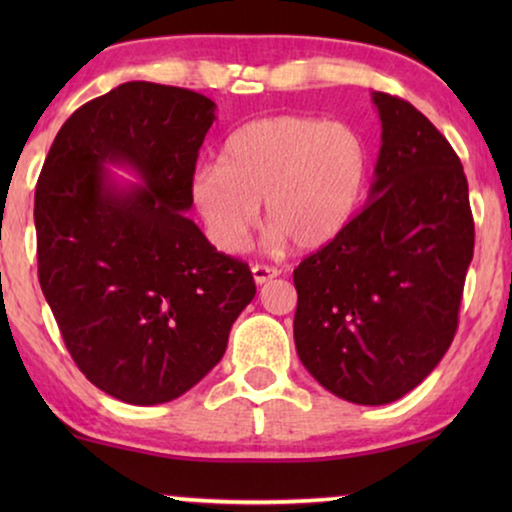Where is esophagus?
Wrapping results in <instances>:
<instances>
[{
    "mask_svg": "<svg viewBox=\"0 0 512 512\" xmlns=\"http://www.w3.org/2000/svg\"><path fill=\"white\" fill-rule=\"evenodd\" d=\"M251 275H254L256 284H265V282H270V279H275L279 275V270L272 268V265L256 263L254 268H251Z\"/></svg>",
    "mask_w": 512,
    "mask_h": 512,
    "instance_id": "1",
    "label": "esophagus"
}]
</instances>
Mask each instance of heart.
Returning <instances> with one entry per match:
<instances>
[{
	"instance_id": "1",
	"label": "heart",
	"mask_w": 512,
	"mask_h": 512,
	"mask_svg": "<svg viewBox=\"0 0 512 512\" xmlns=\"http://www.w3.org/2000/svg\"><path fill=\"white\" fill-rule=\"evenodd\" d=\"M368 174L370 149L354 125L284 114L230 132L219 165L198 167L188 195L223 254L247 247L261 202L277 240L312 251L349 226Z\"/></svg>"
}]
</instances>
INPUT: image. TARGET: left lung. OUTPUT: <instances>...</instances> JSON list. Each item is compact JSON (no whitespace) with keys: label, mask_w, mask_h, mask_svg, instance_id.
I'll return each instance as SVG.
<instances>
[{"label":"left lung","mask_w":512,"mask_h":512,"mask_svg":"<svg viewBox=\"0 0 512 512\" xmlns=\"http://www.w3.org/2000/svg\"><path fill=\"white\" fill-rule=\"evenodd\" d=\"M382 146L366 207L293 270V340L331 394L384 405L438 366L459 326L475 226L450 142L410 102L373 93Z\"/></svg>","instance_id":"1"}]
</instances>
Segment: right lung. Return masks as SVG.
I'll return each mask as SVG.
<instances>
[{
    "mask_svg": "<svg viewBox=\"0 0 512 512\" xmlns=\"http://www.w3.org/2000/svg\"><path fill=\"white\" fill-rule=\"evenodd\" d=\"M216 104L188 88L123 83L74 111L34 191L39 284L62 340L104 394L156 405L195 387L256 296L247 263L184 212ZM142 187L118 189L104 164Z\"/></svg>",
    "mask_w": 512,
    "mask_h": 512,
    "instance_id": "right-lung-1",
    "label": "right lung"
}]
</instances>
